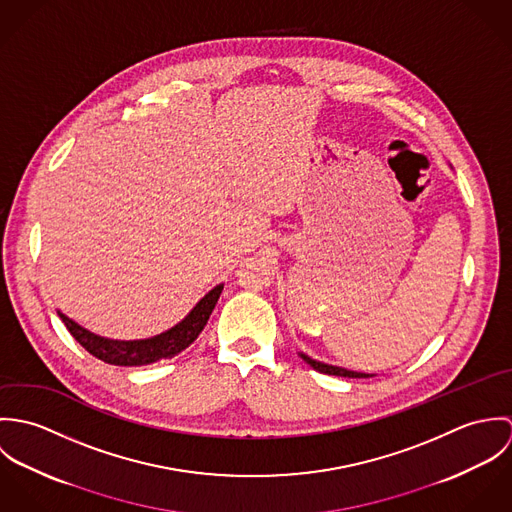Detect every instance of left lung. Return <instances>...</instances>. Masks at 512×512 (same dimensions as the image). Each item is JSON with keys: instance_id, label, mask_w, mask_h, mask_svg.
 Listing matches in <instances>:
<instances>
[{"instance_id": "8db88e82", "label": "left lung", "mask_w": 512, "mask_h": 512, "mask_svg": "<svg viewBox=\"0 0 512 512\" xmlns=\"http://www.w3.org/2000/svg\"><path fill=\"white\" fill-rule=\"evenodd\" d=\"M301 359L309 366H313L315 370L323 372V374H333V376H345V378H370L374 374H365V372H355V370H347V368H339V366L323 365L317 363L313 359H309L307 355H301Z\"/></svg>"}]
</instances>
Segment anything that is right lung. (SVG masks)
<instances>
[{
    "label": "right lung",
    "mask_w": 512,
    "mask_h": 512,
    "mask_svg": "<svg viewBox=\"0 0 512 512\" xmlns=\"http://www.w3.org/2000/svg\"><path fill=\"white\" fill-rule=\"evenodd\" d=\"M222 286H217L215 290L207 293L195 309L173 329L144 339V341H110L104 337H98L86 329H82L78 323L71 321L67 315L59 313L67 329L71 331L74 339L96 359L116 366H140L155 363L159 359H171L179 355L183 349H187L199 333L205 329L209 315L213 313L217 301H219Z\"/></svg>",
    "instance_id": "obj_1"
}]
</instances>
